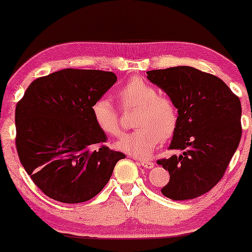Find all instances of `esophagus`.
<instances>
[{
  "label": "esophagus",
  "mask_w": 252,
  "mask_h": 252,
  "mask_svg": "<svg viewBox=\"0 0 252 252\" xmlns=\"http://www.w3.org/2000/svg\"><path fill=\"white\" fill-rule=\"evenodd\" d=\"M140 165L143 166L144 168H153L154 167V163L150 160H140Z\"/></svg>",
  "instance_id": "34e87169"
}]
</instances>
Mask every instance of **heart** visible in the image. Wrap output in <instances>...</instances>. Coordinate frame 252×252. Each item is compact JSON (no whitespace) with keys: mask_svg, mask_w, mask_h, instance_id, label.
I'll list each match as a JSON object with an SVG mask.
<instances>
[{"mask_svg":"<svg viewBox=\"0 0 252 252\" xmlns=\"http://www.w3.org/2000/svg\"><path fill=\"white\" fill-rule=\"evenodd\" d=\"M124 110L136 109L134 117L135 130L127 133L116 143L124 153L136 157H148L160 139L173 135L178 126V110L170 98L160 96L157 88L141 78L128 80L117 93ZM94 122L103 133L118 136L119 112L108 97H99L92 104Z\"/></svg>","mask_w":252,"mask_h":252,"instance_id":"heart-1","label":"heart"}]
</instances>
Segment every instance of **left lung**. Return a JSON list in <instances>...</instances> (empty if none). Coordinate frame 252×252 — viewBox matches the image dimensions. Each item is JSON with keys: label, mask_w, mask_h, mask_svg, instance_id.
Listing matches in <instances>:
<instances>
[{"label": "left lung", "mask_w": 252, "mask_h": 252, "mask_svg": "<svg viewBox=\"0 0 252 252\" xmlns=\"http://www.w3.org/2000/svg\"><path fill=\"white\" fill-rule=\"evenodd\" d=\"M147 74L178 109V126L168 147L178 154L157 161L170 173L161 194L174 201L198 197L220 181L239 147L240 98L221 79L190 66Z\"/></svg>", "instance_id": "obj_1"}]
</instances>
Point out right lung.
<instances>
[{
    "label": "right lung",
    "mask_w": 252,
    "mask_h": 252,
    "mask_svg": "<svg viewBox=\"0 0 252 252\" xmlns=\"http://www.w3.org/2000/svg\"><path fill=\"white\" fill-rule=\"evenodd\" d=\"M116 81L112 72L65 68L34 80L17 103V153L48 197L70 204L89 201L125 158L102 146L106 135L91 110Z\"/></svg>",
    "instance_id": "right-lung-1"
}]
</instances>
